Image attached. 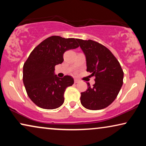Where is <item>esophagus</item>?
<instances>
[{
    "label": "esophagus",
    "mask_w": 146,
    "mask_h": 146,
    "mask_svg": "<svg viewBox=\"0 0 146 146\" xmlns=\"http://www.w3.org/2000/svg\"><path fill=\"white\" fill-rule=\"evenodd\" d=\"M79 82V80L78 79H74V83L75 84H76V83H78Z\"/></svg>",
    "instance_id": "obj_1"
}]
</instances>
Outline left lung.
Listing matches in <instances>:
<instances>
[{"instance_id": "left-lung-1", "label": "left lung", "mask_w": 146, "mask_h": 146, "mask_svg": "<svg viewBox=\"0 0 146 146\" xmlns=\"http://www.w3.org/2000/svg\"><path fill=\"white\" fill-rule=\"evenodd\" d=\"M86 59L87 72L94 76L95 84L81 93L82 105L86 109L98 110L110 105L123 84V72L111 51L97 42L76 39Z\"/></svg>"}]
</instances>
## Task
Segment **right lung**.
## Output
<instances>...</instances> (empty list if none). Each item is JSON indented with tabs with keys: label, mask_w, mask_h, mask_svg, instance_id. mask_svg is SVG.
Returning <instances> with one entry per match:
<instances>
[{
	"label": "right lung",
	"mask_w": 146,
	"mask_h": 146,
	"mask_svg": "<svg viewBox=\"0 0 146 146\" xmlns=\"http://www.w3.org/2000/svg\"><path fill=\"white\" fill-rule=\"evenodd\" d=\"M79 46L75 38L52 36L32 51L23 66V83L30 99L41 108H59L64 101L67 87L74 84L70 76L54 74L55 66L64 61L66 51Z\"/></svg>",
	"instance_id": "obj_1"
}]
</instances>
